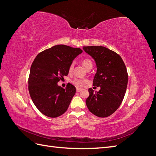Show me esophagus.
Listing matches in <instances>:
<instances>
[{
  "instance_id": "obj_1",
  "label": "esophagus",
  "mask_w": 156,
  "mask_h": 156,
  "mask_svg": "<svg viewBox=\"0 0 156 156\" xmlns=\"http://www.w3.org/2000/svg\"><path fill=\"white\" fill-rule=\"evenodd\" d=\"M82 90H83V89H82V88H76V92H81V91H82Z\"/></svg>"
}]
</instances>
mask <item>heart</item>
<instances>
[{"instance_id":"1","label":"heart","mask_w":156,"mask_h":156,"mask_svg":"<svg viewBox=\"0 0 156 156\" xmlns=\"http://www.w3.org/2000/svg\"><path fill=\"white\" fill-rule=\"evenodd\" d=\"M82 64L86 69H88L89 67H92V61L89 60V59H84L82 60ZM74 69V63H71L70 65L69 66V68H68V71H69L70 73L72 72ZM88 82V80L86 79H78V78H76L74 79L72 82L74 85L76 86H82L84 84Z\"/></svg>"}]
</instances>
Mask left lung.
Wrapping results in <instances>:
<instances>
[{"mask_svg": "<svg viewBox=\"0 0 156 156\" xmlns=\"http://www.w3.org/2000/svg\"><path fill=\"white\" fill-rule=\"evenodd\" d=\"M83 49L96 62L93 86L100 87L96 92L89 88L86 106L96 116L108 117L117 110L125 96L128 81L126 65L119 54L104 46H84Z\"/></svg>", "mask_w": 156, "mask_h": 156, "instance_id": "left-lung-1", "label": "left lung"}]
</instances>
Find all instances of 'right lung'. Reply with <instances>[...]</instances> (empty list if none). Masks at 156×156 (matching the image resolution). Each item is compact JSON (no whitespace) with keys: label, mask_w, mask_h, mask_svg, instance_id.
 Instances as JSON below:
<instances>
[{"label":"right lung","mask_w":156,"mask_h":156,"mask_svg":"<svg viewBox=\"0 0 156 156\" xmlns=\"http://www.w3.org/2000/svg\"><path fill=\"white\" fill-rule=\"evenodd\" d=\"M82 52L79 48L59 44L44 50L35 58L30 67L28 91L42 114L56 118L67 110L76 90L69 83L66 88L57 83L68 74L70 64Z\"/></svg>","instance_id":"obj_1"}]
</instances>
